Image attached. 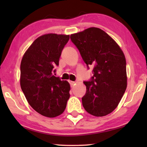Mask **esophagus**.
<instances>
[{
    "label": "esophagus",
    "mask_w": 147,
    "mask_h": 147,
    "mask_svg": "<svg viewBox=\"0 0 147 147\" xmlns=\"http://www.w3.org/2000/svg\"><path fill=\"white\" fill-rule=\"evenodd\" d=\"M69 83H70L71 87H73L74 85H75V84H76L75 82H73V81H69Z\"/></svg>",
    "instance_id": "esophagus-1"
}]
</instances>
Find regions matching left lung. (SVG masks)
<instances>
[{
	"instance_id": "obj_1",
	"label": "left lung",
	"mask_w": 147,
	"mask_h": 147,
	"mask_svg": "<svg viewBox=\"0 0 147 147\" xmlns=\"http://www.w3.org/2000/svg\"><path fill=\"white\" fill-rule=\"evenodd\" d=\"M71 39L88 67H93L91 81L84 82V108L92 115H108L117 107L127 86L123 52L108 34L95 27L71 34Z\"/></svg>"
}]
</instances>
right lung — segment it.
<instances>
[{
    "mask_svg": "<svg viewBox=\"0 0 147 147\" xmlns=\"http://www.w3.org/2000/svg\"><path fill=\"white\" fill-rule=\"evenodd\" d=\"M69 39V35L44 34L32 43L21 60L22 91L32 108L47 117L61 115L70 97V84L53 74Z\"/></svg>",
    "mask_w": 147,
    "mask_h": 147,
    "instance_id": "1",
    "label": "right lung"
}]
</instances>
